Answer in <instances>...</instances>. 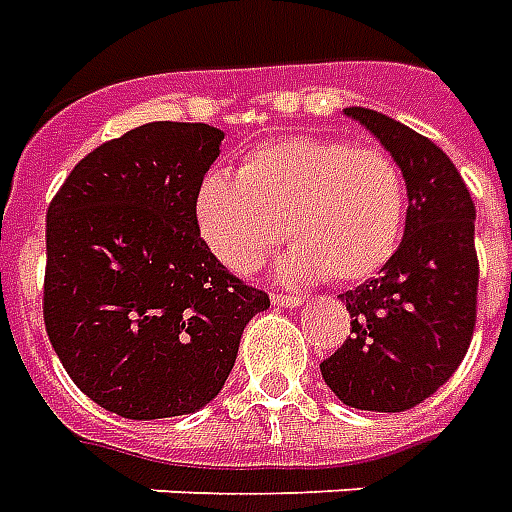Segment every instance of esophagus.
<instances>
[{
  "label": "esophagus",
  "mask_w": 512,
  "mask_h": 512,
  "mask_svg": "<svg viewBox=\"0 0 512 512\" xmlns=\"http://www.w3.org/2000/svg\"><path fill=\"white\" fill-rule=\"evenodd\" d=\"M271 301L276 306H301L304 304V298L301 295H282V293H271Z\"/></svg>",
  "instance_id": "obj_1"
}]
</instances>
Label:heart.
Returning <instances> with one entry per match:
<instances>
[{
    "mask_svg": "<svg viewBox=\"0 0 512 512\" xmlns=\"http://www.w3.org/2000/svg\"><path fill=\"white\" fill-rule=\"evenodd\" d=\"M195 222L214 257L236 274L257 271L287 233L295 241L282 263L287 279L328 274L355 285L399 249L407 184L388 151L293 135L246 151L238 176L206 173L195 192Z\"/></svg>",
    "mask_w": 512,
    "mask_h": 512,
    "instance_id": "heart-1",
    "label": "heart"
}]
</instances>
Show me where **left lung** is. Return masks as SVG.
I'll return each instance as SVG.
<instances>
[{
	"mask_svg": "<svg viewBox=\"0 0 512 512\" xmlns=\"http://www.w3.org/2000/svg\"><path fill=\"white\" fill-rule=\"evenodd\" d=\"M404 173L407 225L377 279L342 293L350 336L320 363L347 407L404 412L453 377L478 317L475 203L437 143L369 108H347Z\"/></svg>",
	"mask_w": 512,
	"mask_h": 512,
	"instance_id": "8db88e82",
	"label": "left lung"
}]
</instances>
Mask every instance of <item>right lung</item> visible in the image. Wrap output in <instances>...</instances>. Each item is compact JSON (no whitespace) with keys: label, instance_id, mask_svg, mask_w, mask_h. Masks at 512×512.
Listing matches in <instances>:
<instances>
[{"label":"right lung","instance_id":"1","mask_svg":"<svg viewBox=\"0 0 512 512\" xmlns=\"http://www.w3.org/2000/svg\"><path fill=\"white\" fill-rule=\"evenodd\" d=\"M222 138L208 124L151 121L89 151L48 203L45 331L70 380L121 418L206 407L246 323L271 306L195 222Z\"/></svg>","mask_w":512,"mask_h":512}]
</instances>
